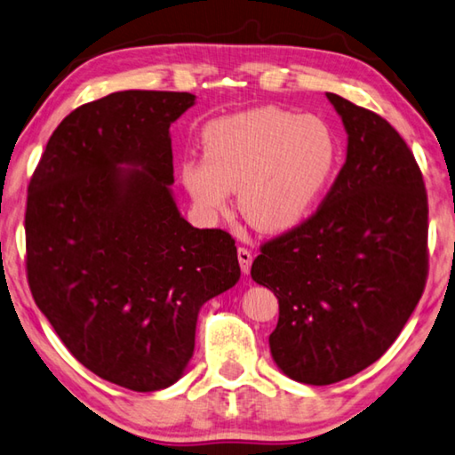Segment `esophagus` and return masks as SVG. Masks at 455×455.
Returning <instances> with one entry per match:
<instances>
[{"label":"esophagus","instance_id":"1","mask_svg":"<svg viewBox=\"0 0 455 455\" xmlns=\"http://www.w3.org/2000/svg\"><path fill=\"white\" fill-rule=\"evenodd\" d=\"M236 256H238V262H241V270L244 275H249L251 264H252V252L249 249H244V246H238Z\"/></svg>","mask_w":455,"mask_h":455}]
</instances>
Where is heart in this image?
I'll return each instance as SVG.
<instances>
[{
	"label": "heart",
	"mask_w": 455,
	"mask_h": 455,
	"mask_svg": "<svg viewBox=\"0 0 455 455\" xmlns=\"http://www.w3.org/2000/svg\"><path fill=\"white\" fill-rule=\"evenodd\" d=\"M340 147L328 123L259 107L212 121L203 131V159L187 161L180 179L206 214L238 209L262 233H283L308 217L332 180Z\"/></svg>",
	"instance_id": "1"
}]
</instances>
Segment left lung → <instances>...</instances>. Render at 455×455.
Returning <instances> with one entry per match:
<instances>
[{
  "mask_svg": "<svg viewBox=\"0 0 455 455\" xmlns=\"http://www.w3.org/2000/svg\"><path fill=\"white\" fill-rule=\"evenodd\" d=\"M326 97L348 133L346 163L318 209L262 243L251 268L278 299L272 358L310 386L374 364L427 280V193L414 153L378 113Z\"/></svg>",
  "mask_w": 455,
  "mask_h": 455,
  "instance_id": "obj_1",
  "label": "left lung"
}]
</instances>
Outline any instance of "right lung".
Here are the masks:
<instances>
[{
  "label": "right lung",
  "instance_id": "obj_1",
  "mask_svg": "<svg viewBox=\"0 0 455 455\" xmlns=\"http://www.w3.org/2000/svg\"><path fill=\"white\" fill-rule=\"evenodd\" d=\"M193 103L179 91H119L77 107L28 187L33 300L81 364L133 392L177 382L201 307L241 278L235 238L188 225L169 188V127Z\"/></svg>",
  "mask_w": 455,
  "mask_h": 455
}]
</instances>
